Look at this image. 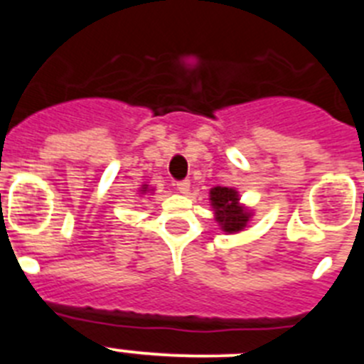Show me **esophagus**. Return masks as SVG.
<instances>
[{
    "label": "esophagus",
    "mask_w": 364,
    "mask_h": 364,
    "mask_svg": "<svg viewBox=\"0 0 364 364\" xmlns=\"http://www.w3.org/2000/svg\"><path fill=\"white\" fill-rule=\"evenodd\" d=\"M188 191H189L188 180H182V182H178V184H176V193H180V195H186Z\"/></svg>",
    "instance_id": "34e87169"
}]
</instances>
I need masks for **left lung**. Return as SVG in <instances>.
I'll return each mask as SVG.
<instances>
[{
  "instance_id": "obj_1",
  "label": "left lung",
  "mask_w": 364,
  "mask_h": 364,
  "mask_svg": "<svg viewBox=\"0 0 364 364\" xmlns=\"http://www.w3.org/2000/svg\"><path fill=\"white\" fill-rule=\"evenodd\" d=\"M210 204L213 208V217L218 228L228 235L244 231L253 217V210L240 202V195L235 188H222V186L211 188Z\"/></svg>"
}]
</instances>
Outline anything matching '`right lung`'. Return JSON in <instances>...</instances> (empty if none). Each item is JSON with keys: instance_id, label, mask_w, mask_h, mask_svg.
I'll return each mask as SVG.
<instances>
[{"instance_id": "obj_1", "label": "right lung", "mask_w": 364, "mask_h": 364, "mask_svg": "<svg viewBox=\"0 0 364 364\" xmlns=\"http://www.w3.org/2000/svg\"><path fill=\"white\" fill-rule=\"evenodd\" d=\"M138 193H140V197H142V195H149V193H154V188H151L149 184H142L140 189H138Z\"/></svg>"}]
</instances>
